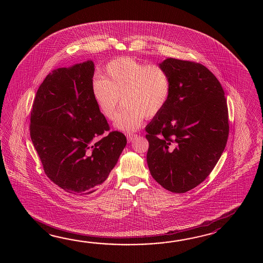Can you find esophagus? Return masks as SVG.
<instances>
[{"mask_svg": "<svg viewBox=\"0 0 263 263\" xmlns=\"http://www.w3.org/2000/svg\"><path fill=\"white\" fill-rule=\"evenodd\" d=\"M136 136H137V134H127V138H128V141H129V142H132V141H133V140H134V138H135V137H136Z\"/></svg>", "mask_w": 263, "mask_h": 263, "instance_id": "esophagus-1", "label": "esophagus"}]
</instances>
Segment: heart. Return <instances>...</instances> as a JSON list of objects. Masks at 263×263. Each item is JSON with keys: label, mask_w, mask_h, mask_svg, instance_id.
<instances>
[{"label": "heart", "mask_w": 263, "mask_h": 263, "mask_svg": "<svg viewBox=\"0 0 263 263\" xmlns=\"http://www.w3.org/2000/svg\"><path fill=\"white\" fill-rule=\"evenodd\" d=\"M172 84L163 67L145 65L129 56L114 58L103 69V78L96 77L91 91L100 112L114 120L120 99L125 108L119 112L115 125L122 130L139 129L146 118H154L166 106Z\"/></svg>", "instance_id": "heart-1"}]
</instances>
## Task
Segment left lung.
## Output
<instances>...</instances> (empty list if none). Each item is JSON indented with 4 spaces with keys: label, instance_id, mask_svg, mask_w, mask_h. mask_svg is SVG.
<instances>
[{
    "label": "left lung",
    "instance_id": "8db88e82",
    "mask_svg": "<svg viewBox=\"0 0 263 263\" xmlns=\"http://www.w3.org/2000/svg\"><path fill=\"white\" fill-rule=\"evenodd\" d=\"M172 84L166 106L145 127L151 176L166 190L183 194L204 181L228 142L229 110L223 87L199 63L167 58Z\"/></svg>",
    "mask_w": 263,
    "mask_h": 263
}]
</instances>
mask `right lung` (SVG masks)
Masks as SVG:
<instances>
[{"mask_svg":"<svg viewBox=\"0 0 263 263\" xmlns=\"http://www.w3.org/2000/svg\"><path fill=\"white\" fill-rule=\"evenodd\" d=\"M94 63L49 73L30 118V135L47 177L63 190L85 196L104 183L127 144L110 130L91 91Z\"/></svg>","mask_w":263,"mask_h":263,"instance_id":"right-lung-1","label":"right lung"}]
</instances>
